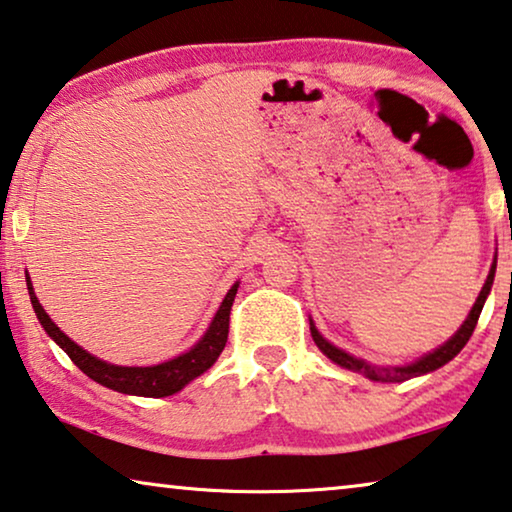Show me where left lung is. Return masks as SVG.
Returning a JSON list of instances; mask_svg holds the SVG:
<instances>
[{
	"instance_id": "left-lung-1",
	"label": "left lung",
	"mask_w": 512,
	"mask_h": 512,
	"mask_svg": "<svg viewBox=\"0 0 512 512\" xmlns=\"http://www.w3.org/2000/svg\"><path fill=\"white\" fill-rule=\"evenodd\" d=\"M494 271H497V257H494V262L490 266V273H487L485 285H483V289H480V294H478V299L474 303V308L469 310V315H467V319H464V324L451 335V338L444 342V345H439L437 349H432L430 354L421 356L414 363H407V365H375V363L363 361V358H356L352 354H347L345 349L335 347L333 342L326 340L324 335L317 331L315 322H312V319H310L312 340H315V345L322 349V354L329 356L335 365H340V368H345V370L358 372V375L368 377L370 381H381V384H400V381H407V379L427 375V372L439 370L441 365H446L448 361H453V358L462 352V347L469 342L471 333H474L476 324H478L480 312H483V305L487 301V296H490V289H492V282H494Z\"/></svg>"
}]
</instances>
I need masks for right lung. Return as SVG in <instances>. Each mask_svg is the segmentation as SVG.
Instances as JSON below:
<instances>
[{"label":"right lung","mask_w":512,"mask_h":512,"mask_svg":"<svg viewBox=\"0 0 512 512\" xmlns=\"http://www.w3.org/2000/svg\"><path fill=\"white\" fill-rule=\"evenodd\" d=\"M27 289L29 299H32L34 312L38 322L50 335L57 345L64 349L68 358L78 365V368L85 372L89 379L98 381V384L105 388H112L117 393L126 395H140V398H167V395L179 393L183 386H188L190 381L204 375L213 363L218 361L220 352L225 349L227 333H230V310L236 296V289H239V282H234L230 292L225 294L223 303L213 315L209 329L204 331L200 340L195 342L188 352L170 358V361L158 363V365H144V368H137V365H114L108 361H101V358L89 354L87 349H82L78 342H73L64 331H59V326L52 322L48 312L43 310V305L38 303L32 278L27 273Z\"/></svg>","instance_id":"add662e5"}]
</instances>
